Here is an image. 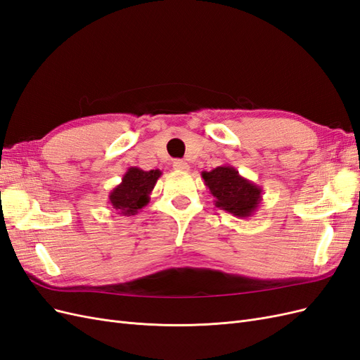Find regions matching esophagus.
Here are the masks:
<instances>
[{"label":"esophagus","mask_w":360,"mask_h":360,"mask_svg":"<svg viewBox=\"0 0 360 360\" xmlns=\"http://www.w3.org/2000/svg\"><path fill=\"white\" fill-rule=\"evenodd\" d=\"M172 167H174V169L176 171H181V172H188L189 171V165L184 160H180V159H177V160H174L172 162Z\"/></svg>","instance_id":"esophagus-1"}]
</instances>
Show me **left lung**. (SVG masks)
<instances>
[{
	"label": "left lung",
	"instance_id": "8db88e82",
	"mask_svg": "<svg viewBox=\"0 0 360 360\" xmlns=\"http://www.w3.org/2000/svg\"><path fill=\"white\" fill-rule=\"evenodd\" d=\"M201 177L214 198V205L240 219L252 216L263 200V189L242 177L231 165L202 171Z\"/></svg>",
	"mask_w": 360,
	"mask_h": 360
}]
</instances>
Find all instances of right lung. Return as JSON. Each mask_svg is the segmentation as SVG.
Returning a JSON list of instances; mask_svg holds the SVG:
<instances>
[{
	"label": "right lung",
	"mask_w": 360,
	"mask_h": 360,
	"mask_svg": "<svg viewBox=\"0 0 360 360\" xmlns=\"http://www.w3.org/2000/svg\"><path fill=\"white\" fill-rule=\"evenodd\" d=\"M160 176V169L144 171L138 167H130L124 172L122 183L117 184L110 192L108 202L118 212V214L135 216L148 204L151 191L155 189V184Z\"/></svg>",
	"instance_id": "1"
}]
</instances>
